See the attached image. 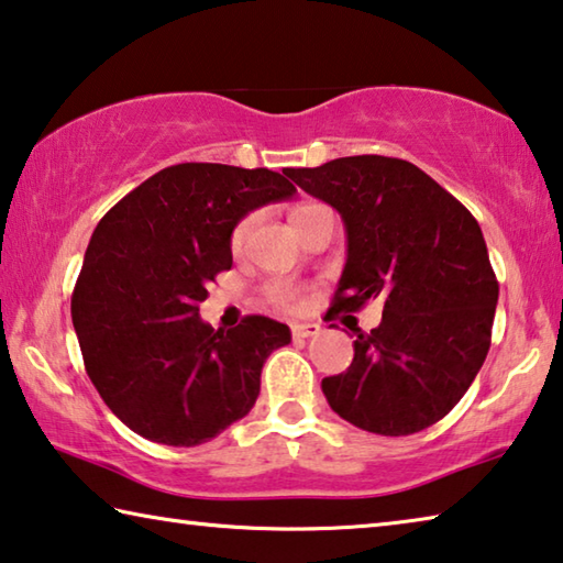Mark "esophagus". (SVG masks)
<instances>
[{
    "label": "esophagus",
    "mask_w": 563,
    "mask_h": 563,
    "mask_svg": "<svg viewBox=\"0 0 563 563\" xmlns=\"http://www.w3.org/2000/svg\"><path fill=\"white\" fill-rule=\"evenodd\" d=\"M321 331L319 324H311V321H307V324H291V336L294 339H309V336H317Z\"/></svg>",
    "instance_id": "1"
}]
</instances>
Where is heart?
<instances>
[{
    "instance_id": "1",
    "label": "heart",
    "mask_w": 563,
    "mask_h": 563,
    "mask_svg": "<svg viewBox=\"0 0 563 563\" xmlns=\"http://www.w3.org/2000/svg\"><path fill=\"white\" fill-rule=\"evenodd\" d=\"M303 209H307V207H299L297 211H294L291 219L297 217V214H301ZM252 227H254V217H244L234 227V232H232V252L234 254H239L246 246L249 234H252ZM266 297H269V301L276 303V307H284V309H291L294 303H297V291H294L291 287H287V284H272V287L266 289Z\"/></svg>"
}]
</instances>
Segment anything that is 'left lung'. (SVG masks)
<instances>
[{
  "label": "left lung",
  "mask_w": 563,
  "mask_h": 563,
  "mask_svg": "<svg viewBox=\"0 0 563 563\" xmlns=\"http://www.w3.org/2000/svg\"><path fill=\"white\" fill-rule=\"evenodd\" d=\"M287 174L334 207L346 229L327 319L384 299L382 324L356 334L352 366L321 382L329 407L382 437L444 419L484 364L499 301L478 221L427 172L394 156H342Z\"/></svg>",
  "instance_id": "obj_1"
}]
</instances>
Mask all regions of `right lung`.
I'll return each instance as SVG.
<instances>
[{
	"mask_svg": "<svg viewBox=\"0 0 563 563\" xmlns=\"http://www.w3.org/2000/svg\"><path fill=\"white\" fill-rule=\"evenodd\" d=\"M287 177L174 164L101 217L71 294V321L91 384L134 434L197 446L252 411L266 356L289 344L291 331L269 317L211 329L199 301L232 266L239 221L297 195Z\"/></svg>",
	"mask_w": 563,
	"mask_h": 563,
	"instance_id": "1",
	"label": "right lung"
}]
</instances>
